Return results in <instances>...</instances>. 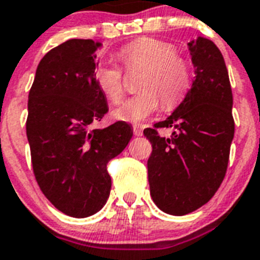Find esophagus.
Returning a JSON list of instances; mask_svg holds the SVG:
<instances>
[{
	"label": "esophagus",
	"instance_id": "obj_1",
	"mask_svg": "<svg viewBox=\"0 0 260 260\" xmlns=\"http://www.w3.org/2000/svg\"><path fill=\"white\" fill-rule=\"evenodd\" d=\"M133 133H135V136H141V135H143V129H141V127H139V125H135V127H133Z\"/></svg>",
	"mask_w": 260,
	"mask_h": 260
}]
</instances>
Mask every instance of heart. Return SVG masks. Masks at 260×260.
<instances>
[{"label": "heart", "instance_id": "b5f03b06", "mask_svg": "<svg viewBox=\"0 0 260 260\" xmlns=\"http://www.w3.org/2000/svg\"><path fill=\"white\" fill-rule=\"evenodd\" d=\"M119 57L127 72H141L139 90L114 111L116 119L141 123L154 114L159 105L170 110L184 98L192 82V67L183 56L178 55L171 43L153 38H141L120 49ZM94 78L98 89L114 105L124 95L123 73L116 65L101 64Z\"/></svg>", "mask_w": 260, "mask_h": 260}]
</instances>
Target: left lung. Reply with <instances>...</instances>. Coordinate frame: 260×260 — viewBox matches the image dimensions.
Listing matches in <instances>:
<instances>
[{"instance_id": "1", "label": "left lung", "mask_w": 260, "mask_h": 260, "mask_svg": "<svg viewBox=\"0 0 260 260\" xmlns=\"http://www.w3.org/2000/svg\"><path fill=\"white\" fill-rule=\"evenodd\" d=\"M195 81L164 121L144 129L153 146L148 159L150 196L165 213L183 216L208 203L226 174L234 137L233 94L220 49L199 36L188 43ZM176 129L170 138L157 129Z\"/></svg>"}]
</instances>
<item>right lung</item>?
<instances>
[{
	"mask_svg": "<svg viewBox=\"0 0 260 260\" xmlns=\"http://www.w3.org/2000/svg\"><path fill=\"white\" fill-rule=\"evenodd\" d=\"M98 47L91 39H71L51 49L28 94L26 133L35 179L58 211L77 218L106 204L111 191L107 164L133 136L125 121L90 128L108 111L94 78Z\"/></svg>",
	"mask_w": 260,
	"mask_h": 260,
	"instance_id": "obj_1",
	"label": "right lung"
}]
</instances>
